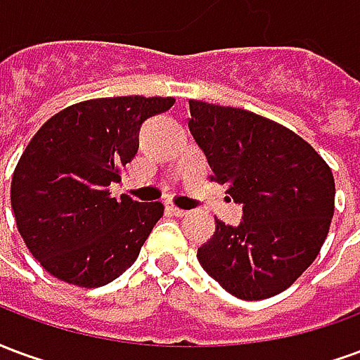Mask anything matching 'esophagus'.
I'll return each instance as SVG.
<instances>
[{
  "label": "esophagus",
  "instance_id": "34e87169",
  "mask_svg": "<svg viewBox=\"0 0 360 360\" xmlns=\"http://www.w3.org/2000/svg\"><path fill=\"white\" fill-rule=\"evenodd\" d=\"M165 212L172 214V216H177V218H183V216L187 214V210H181V208H177L173 202H165Z\"/></svg>",
  "mask_w": 360,
  "mask_h": 360
}]
</instances>
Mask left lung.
I'll return each instance as SVG.
<instances>
[{
	"label": "left lung",
	"instance_id": "left-lung-1",
	"mask_svg": "<svg viewBox=\"0 0 360 360\" xmlns=\"http://www.w3.org/2000/svg\"><path fill=\"white\" fill-rule=\"evenodd\" d=\"M188 131L241 204L239 226L216 219L196 258L227 293L258 301L281 293L324 245L335 183L316 150L270 119L239 108L188 100Z\"/></svg>",
	"mask_w": 360,
	"mask_h": 360
}]
</instances>
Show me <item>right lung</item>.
Instances as JSON below:
<instances>
[{
    "mask_svg": "<svg viewBox=\"0 0 360 360\" xmlns=\"http://www.w3.org/2000/svg\"><path fill=\"white\" fill-rule=\"evenodd\" d=\"M173 98L117 96L75 103L28 142L11 183V206L32 257L61 281L110 283L133 264L162 202L115 200L111 183L139 150L141 125Z\"/></svg>",
    "mask_w": 360,
    "mask_h": 360,
    "instance_id": "add662e5",
    "label": "right lung"
}]
</instances>
